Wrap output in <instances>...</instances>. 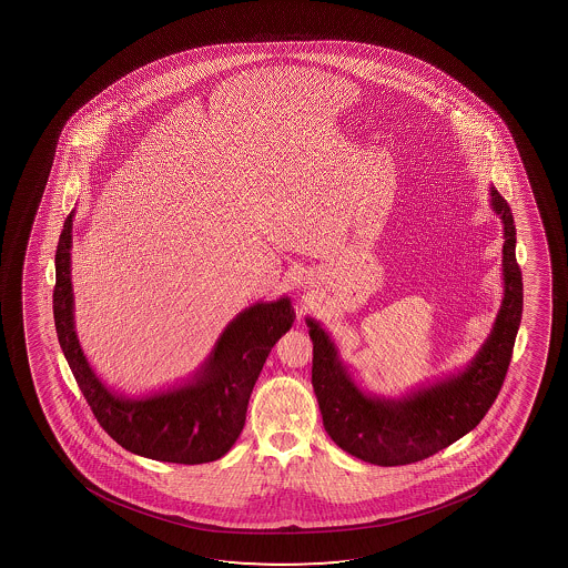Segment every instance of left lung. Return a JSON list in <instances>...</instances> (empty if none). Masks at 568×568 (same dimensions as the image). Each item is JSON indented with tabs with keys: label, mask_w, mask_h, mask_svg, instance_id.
<instances>
[{
	"label": "left lung",
	"mask_w": 568,
	"mask_h": 568,
	"mask_svg": "<svg viewBox=\"0 0 568 568\" xmlns=\"http://www.w3.org/2000/svg\"><path fill=\"white\" fill-rule=\"evenodd\" d=\"M490 203L505 223V301L489 339L464 373L397 402L365 396L335 357L324 329L308 320L314 343L312 384L324 428L351 456L374 466L415 464L467 435L495 404L513 361L524 285L510 205L495 187H490Z\"/></svg>",
	"instance_id": "left-lung-1"
}]
</instances>
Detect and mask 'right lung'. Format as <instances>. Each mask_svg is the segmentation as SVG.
<instances>
[{
	"label": "right lung",
	"instance_id": "add662e5",
	"mask_svg": "<svg viewBox=\"0 0 568 568\" xmlns=\"http://www.w3.org/2000/svg\"><path fill=\"white\" fill-rule=\"evenodd\" d=\"M71 219L73 211L55 246L52 306L58 342L94 419L122 448L145 458L194 466L225 456L241 436L265 358L295 320L288 298L250 306L236 316L194 384L141 402L122 399L94 376L73 332Z\"/></svg>",
	"mask_w": 568,
	"mask_h": 568
}]
</instances>
